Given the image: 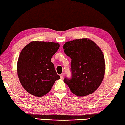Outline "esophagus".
Wrapping results in <instances>:
<instances>
[{"label":"esophagus","mask_w":125,"mask_h":125,"mask_svg":"<svg viewBox=\"0 0 125 125\" xmlns=\"http://www.w3.org/2000/svg\"><path fill=\"white\" fill-rule=\"evenodd\" d=\"M63 76H64V73H62V74H61L60 77H61V79H63Z\"/></svg>","instance_id":"1"}]
</instances>
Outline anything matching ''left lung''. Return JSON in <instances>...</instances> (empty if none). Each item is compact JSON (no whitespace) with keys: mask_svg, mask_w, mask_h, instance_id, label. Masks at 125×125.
Returning <instances> with one entry per match:
<instances>
[{"mask_svg":"<svg viewBox=\"0 0 125 125\" xmlns=\"http://www.w3.org/2000/svg\"><path fill=\"white\" fill-rule=\"evenodd\" d=\"M63 49L71 59V76L65 77L64 82L76 96L92 94L101 84L105 74V59L101 50L87 38L67 42Z\"/></svg>","mask_w":125,"mask_h":125,"instance_id":"1","label":"left lung"}]
</instances>
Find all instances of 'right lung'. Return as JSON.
<instances>
[{"mask_svg":"<svg viewBox=\"0 0 125 125\" xmlns=\"http://www.w3.org/2000/svg\"><path fill=\"white\" fill-rule=\"evenodd\" d=\"M59 47L58 43L32 41L22 50L17 61V74L22 87L29 94L43 96L60 79L51 62Z\"/></svg>","mask_w":125,"mask_h":125,"instance_id":"right-lung-1","label":"right lung"}]
</instances>
